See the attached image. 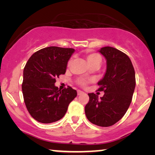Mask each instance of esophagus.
Wrapping results in <instances>:
<instances>
[{
    "label": "esophagus",
    "mask_w": 155,
    "mask_h": 155,
    "mask_svg": "<svg viewBox=\"0 0 155 155\" xmlns=\"http://www.w3.org/2000/svg\"><path fill=\"white\" fill-rule=\"evenodd\" d=\"M77 93H78V95H80V94H83V92H82V91H80V90H78L77 91Z\"/></svg>",
    "instance_id": "obj_1"
}]
</instances>
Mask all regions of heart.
I'll list each match as a JSON object with an SVG mask.
<instances>
[{
    "instance_id": "1",
    "label": "heart",
    "mask_w": 155,
    "mask_h": 155,
    "mask_svg": "<svg viewBox=\"0 0 155 155\" xmlns=\"http://www.w3.org/2000/svg\"><path fill=\"white\" fill-rule=\"evenodd\" d=\"M86 58L87 61L89 64L90 65H92L94 64H100L101 61V57L99 54H97V53H93V52H89L87 51L86 53ZM72 62V59H70L68 62V65H71ZM88 81H85L83 80H80L78 81V84L81 86H85L86 84L87 83Z\"/></svg>"
}]
</instances>
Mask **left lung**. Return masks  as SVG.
Returning a JSON list of instances; mask_svg holds the SVG:
<instances>
[{"mask_svg":"<svg viewBox=\"0 0 155 155\" xmlns=\"http://www.w3.org/2000/svg\"><path fill=\"white\" fill-rule=\"evenodd\" d=\"M99 52L107 59V71L98 82V91L104 92L100 99L89 93L90 100L84 107L92 124L101 127L113 126L121 119L132 101L135 87V74L130 59L124 52L105 46Z\"/></svg>","mask_w":155,"mask_h":155,"instance_id":"1","label":"left lung"}]
</instances>
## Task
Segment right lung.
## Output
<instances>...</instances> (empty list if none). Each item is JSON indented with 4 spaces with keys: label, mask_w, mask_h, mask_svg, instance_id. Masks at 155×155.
Returning a JSON list of instances; mask_svg holds the SVG:
<instances>
[{
    "label": "right lung",
    "mask_w": 155,
    "mask_h": 155,
    "mask_svg": "<svg viewBox=\"0 0 155 155\" xmlns=\"http://www.w3.org/2000/svg\"><path fill=\"white\" fill-rule=\"evenodd\" d=\"M75 49L49 46L35 52L23 71L22 90L27 111L36 120L50 124L62 118L77 92L68 86H55L56 78L64 75L68 61Z\"/></svg>",
    "instance_id": "right-lung-1"
}]
</instances>
